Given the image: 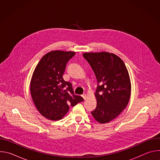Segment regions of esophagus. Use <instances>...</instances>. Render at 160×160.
<instances>
[{
  "label": "esophagus",
  "instance_id": "esophagus-1",
  "mask_svg": "<svg viewBox=\"0 0 160 160\" xmlns=\"http://www.w3.org/2000/svg\"><path fill=\"white\" fill-rule=\"evenodd\" d=\"M82 97L83 98V99H84V100H85L86 97H87V95H86L85 94H82Z\"/></svg>",
  "mask_w": 160,
  "mask_h": 160
}]
</instances>
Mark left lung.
<instances>
[{"instance_id":"1","label":"left lung","mask_w":160,"mask_h":160,"mask_svg":"<svg viewBox=\"0 0 160 160\" xmlns=\"http://www.w3.org/2000/svg\"><path fill=\"white\" fill-rule=\"evenodd\" d=\"M83 56L98 81L97 106L91 114L99 123H108L118 117L128 103L131 83L128 70L123 61L112 53L87 52Z\"/></svg>"}]
</instances>
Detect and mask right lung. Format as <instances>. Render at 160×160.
<instances>
[{"label": "right lung", "instance_id": "1", "mask_svg": "<svg viewBox=\"0 0 160 160\" xmlns=\"http://www.w3.org/2000/svg\"><path fill=\"white\" fill-rule=\"evenodd\" d=\"M75 52L51 51L44 55L33 72L30 92L41 115L50 120L62 118L69 110L83 99L75 95L72 84L62 78L67 62Z\"/></svg>", "mask_w": 160, "mask_h": 160}]
</instances>
